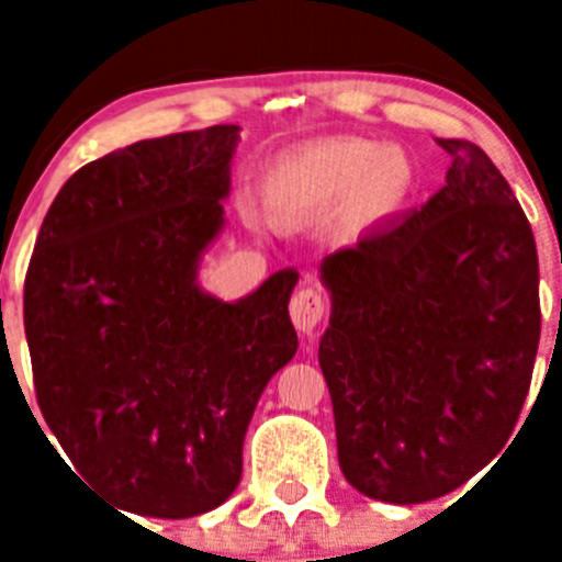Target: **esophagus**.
I'll return each mask as SVG.
<instances>
[{"instance_id": "1", "label": "esophagus", "mask_w": 562, "mask_h": 562, "mask_svg": "<svg viewBox=\"0 0 562 562\" xmlns=\"http://www.w3.org/2000/svg\"><path fill=\"white\" fill-rule=\"evenodd\" d=\"M324 315H326V297L321 290H312V286H306V290H301L292 295L290 317L301 335H312V331L317 329V324L324 321Z\"/></svg>"}]
</instances>
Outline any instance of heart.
<instances>
[{
  "label": "heart",
  "mask_w": 562,
  "mask_h": 562,
  "mask_svg": "<svg viewBox=\"0 0 562 562\" xmlns=\"http://www.w3.org/2000/svg\"><path fill=\"white\" fill-rule=\"evenodd\" d=\"M416 186L402 148L366 137H331L292 148L265 173L261 196L276 220H295L355 200L374 216L400 211Z\"/></svg>",
  "instance_id": "heart-1"
}]
</instances>
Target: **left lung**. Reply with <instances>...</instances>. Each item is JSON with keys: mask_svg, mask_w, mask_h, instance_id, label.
<instances>
[{"mask_svg": "<svg viewBox=\"0 0 562 562\" xmlns=\"http://www.w3.org/2000/svg\"><path fill=\"white\" fill-rule=\"evenodd\" d=\"M436 143L445 186L317 270L337 461L385 504L441 498L498 456L540 340L538 247L513 188L475 143Z\"/></svg>", "mask_w": 562, "mask_h": 562, "instance_id": "obj_1", "label": "left lung"}]
</instances>
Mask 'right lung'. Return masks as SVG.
<instances>
[{"instance_id": "obj_1", "label": "right lung", "mask_w": 562, "mask_h": 562, "mask_svg": "<svg viewBox=\"0 0 562 562\" xmlns=\"http://www.w3.org/2000/svg\"><path fill=\"white\" fill-rule=\"evenodd\" d=\"M238 132L168 134L87 162L30 258L38 408L81 479L128 513L191 518L225 504L258 396L297 351V270L238 301L200 284L225 231Z\"/></svg>"}]
</instances>
